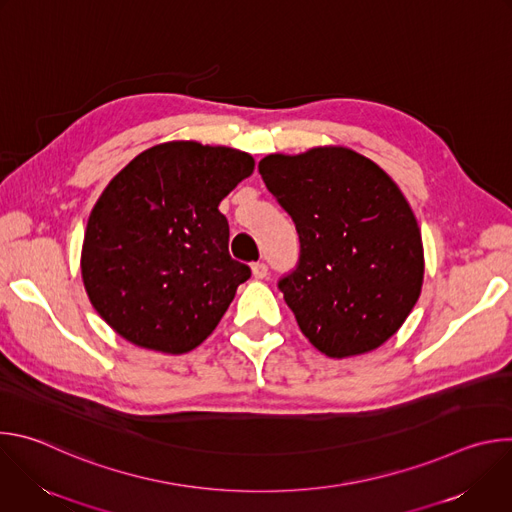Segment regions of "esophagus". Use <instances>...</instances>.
Masks as SVG:
<instances>
[{"instance_id":"obj_1","label":"esophagus","mask_w":512,"mask_h":512,"mask_svg":"<svg viewBox=\"0 0 512 512\" xmlns=\"http://www.w3.org/2000/svg\"><path fill=\"white\" fill-rule=\"evenodd\" d=\"M251 269H253V277H257V279H263L267 275V263H263V261L253 263Z\"/></svg>"}]
</instances>
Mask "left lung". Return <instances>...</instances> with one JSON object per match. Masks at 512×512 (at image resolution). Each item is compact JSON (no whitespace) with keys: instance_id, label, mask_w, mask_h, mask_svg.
Segmentation results:
<instances>
[{"instance_id":"obj_1","label":"left lung","mask_w":512,"mask_h":512,"mask_svg":"<svg viewBox=\"0 0 512 512\" xmlns=\"http://www.w3.org/2000/svg\"><path fill=\"white\" fill-rule=\"evenodd\" d=\"M259 174L300 237L296 267L277 281L300 330L332 358L381 346L423 281L421 233L397 184L346 148L271 154Z\"/></svg>"}]
</instances>
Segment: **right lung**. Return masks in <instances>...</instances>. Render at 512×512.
Returning <instances> with one entry per match:
<instances>
[{"label": "right lung", "instance_id": "obj_1", "mask_svg": "<svg viewBox=\"0 0 512 512\" xmlns=\"http://www.w3.org/2000/svg\"><path fill=\"white\" fill-rule=\"evenodd\" d=\"M253 166L239 150L170 141L109 182L89 216L81 271L93 308L119 336L170 354L210 336L251 277L229 253L218 204Z\"/></svg>", "mask_w": 512, "mask_h": 512}]
</instances>
